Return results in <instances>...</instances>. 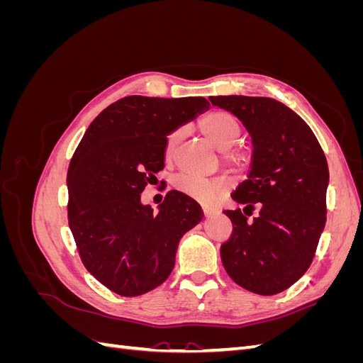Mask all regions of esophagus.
<instances>
[{
    "mask_svg": "<svg viewBox=\"0 0 363 363\" xmlns=\"http://www.w3.org/2000/svg\"><path fill=\"white\" fill-rule=\"evenodd\" d=\"M203 212H204V216H206V218H211L212 215H215V213H216L215 208H212V207H207V206H203Z\"/></svg>",
    "mask_w": 363,
    "mask_h": 363,
    "instance_id": "1",
    "label": "esophagus"
}]
</instances>
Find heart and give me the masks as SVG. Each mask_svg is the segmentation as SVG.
<instances>
[{
  "label": "heart",
  "instance_id": "b5f03b06",
  "mask_svg": "<svg viewBox=\"0 0 363 363\" xmlns=\"http://www.w3.org/2000/svg\"><path fill=\"white\" fill-rule=\"evenodd\" d=\"M199 125L201 133L221 151L224 162L230 164V167H244L248 162L247 151L232 148L239 140L240 133H242L239 119L233 113L227 111H212L200 119ZM182 128H175L167 136V140H164V156L169 157L172 155L175 145L179 144L182 138ZM172 186L179 192L204 206H212L218 203L225 191L223 182L206 180L189 174L175 175Z\"/></svg>",
  "mask_w": 363,
  "mask_h": 363
}]
</instances>
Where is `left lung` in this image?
Returning a JSON list of instances; mask_svg holds the SVG:
<instances>
[{
    "label": "left lung",
    "instance_id": "1",
    "mask_svg": "<svg viewBox=\"0 0 363 363\" xmlns=\"http://www.w3.org/2000/svg\"><path fill=\"white\" fill-rule=\"evenodd\" d=\"M238 116L251 135L248 179L232 199L244 212L224 211L233 224L221 245L227 274L259 295L279 294L309 269L327 219L328 164L311 127L268 96L208 98ZM255 208L259 213L247 216Z\"/></svg>",
    "mask_w": 363,
    "mask_h": 363
}]
</instances>
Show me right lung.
I'll use <instances>...</instances> for the list:
<instances>
[{
    "mask_svg": "<svg viewBox=\"0 0 363 363\" xmlns=\"http://www.w3.org/2000/svg\"><path fill=\"white\" fill-rule=\"evenodd\" d=\"M208 106L203 96H124L92 121L74 152L69 228L86 269L118 295L138 296L167 280L182 236L204 216L179 191L157 213L140 194L164 167L167 136Z\"/></svg>",
    "mask_w": 363,
    "mask_h": 363,
    "instance_id": "right-lung-1",
    "label": "right lung"
}]
</instances>
